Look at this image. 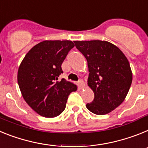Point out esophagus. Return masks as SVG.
Masks as SVG:
<instances>
[{
	"mask_svg": "<svg viewBox=\"0 0 148 148\" xmlns=\"http://www.w3.org/2000/svg\"><path fill=\"white\" fill-rule=\"evenodd\" d=\"M78 86H79V87L80 88H83L85 87L84 82H83V80H82V79L79 80V81H78Z\"/></svg>",
	"mask_w": 148,
	"mask_h": 148,
	"instance_id": "34e87169",
	"label": "esophagus"
}]
</instances>
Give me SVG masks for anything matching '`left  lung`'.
Wrapping results in <instances>:
<instances>
[{
  "label": "left lung",
  "instance_id": "8db88e82",
  "mask_svg": "<svg viewBox=\"0 0 148 148\" xmlns=\"http://www.w3.org/2000/svg\"><path fill=\"white\" fill-rule=\"evenodd\" d=\"M74 42L86 59L88 86L95 94L87 109L96 115L108 114L121 104L129 92L133 80L129 61L119 47L106 41Z\"/></svg>",
  "mask_w": 148,
  "mask_h": 148
}]
</instances>
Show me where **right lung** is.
<instances>
[{"label": "right lung", "mask_w": 148, "mask_h": 148, "mask_svg": "<svg viewBox=\"0 0 148 148\" xmlns=\"http://www.w3.org/2000/svg\"><path fill=\"white\" fill-rule=\"evenodd\" d=\"M69 40H46L28 51L18 71V83L24 101L38 115L54 118L66 106L71 92L77 87L65 79L58 80L61 65L71 48Z\"/></svg>", "instance_id": "obj_1"}]
</instances>
